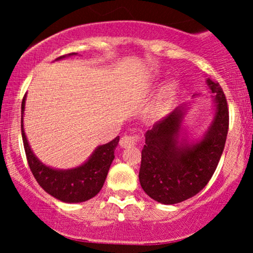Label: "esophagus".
I'll list each match as a JSON object with an SVG mask.
<instances>
[{"label":"esophagus","instance_id":"34e87169","mask_svg":"<svg viewBox=\"0 0 253 253\" xmlns=\"http://www.w3.org/2000/svg\"><path fill=\"white\" fill-rule=\"evenodd\" d=\"M138 136L136 135H128L125 134L123 135V138L120 139V146L124 147V149H129V147L134 146L138 141Z\"/></svg>","mask_w":253,"mask_h":253}]
</instances>
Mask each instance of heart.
<instances>
[{"instance_id":"1","label":"heart","mask_w":253,"mask_h":253,"mask_svg":"<svg viewBox=\"0 0 253 253\" xmlns=\"http://www.w3.org/2000/svg\"><path fill=\"white\" fill-rule=\"evenodd\" d=\"M171 97V89L167 88L162 92L161 96L156 101L153 107L151 108V115L153 118H159L164 115L168 110V106H169V100Z\"/></svg>"}]
</instances>
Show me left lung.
I'll use <instances>...</instances> for the list:
<instances>
[{"label":"left lung","mask_w":253,"mask_h":253,"mask_svg":"<svg viewBox=\"0 0 253 253\" xmlns=\"http://www.w3.org/2000/svg\"><path fill=\"white\" fill-rule=\"evenodd\" d=\"M214 118L200 140L182 135L190 103H183L145 133L139 181L145 193L163 205H175L195 196L213 176L228 132V107L221 86L211 78Z\"/></svg>","instance_id":"8db88e82"}]
</instances>
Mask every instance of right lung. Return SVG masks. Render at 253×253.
I'll return each mask as SVG.
<instances>
[{
    "instance_id": "obj_1",
    "label": "right lung",
    "mask_w": 253,
    "mask_h": 253,
    "mask_svg": "<svg viewBox=\"0 0 253 253\" xmlns=\"http://www.w3.org/2000/svg\"><path fill=\"white\" fill-rule=\"evenodd\" d=\"M75 54L77 53L66 54L57 58L56 60L64 59L65 57L75 56ZM25 104L26 95L21 104V134L28 165L40 187L51 196L66 203L84 202L96 196L102 189L110 165L114 161V151L120 138L117 136L109 143L97 146L88 161L84 162L80 167L68 170L54 169L38 159L28 144L24 129Z\"/></svg>"
}]
</instances>
